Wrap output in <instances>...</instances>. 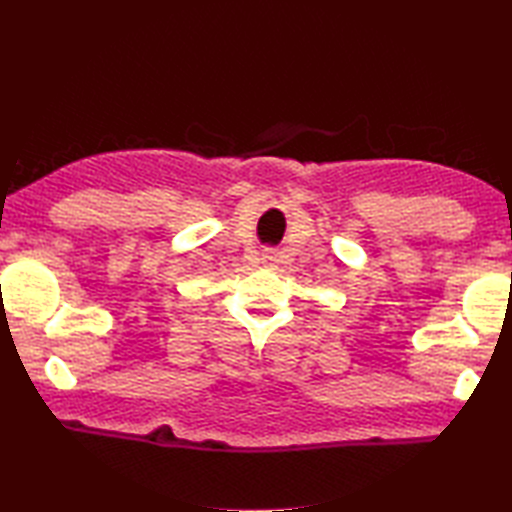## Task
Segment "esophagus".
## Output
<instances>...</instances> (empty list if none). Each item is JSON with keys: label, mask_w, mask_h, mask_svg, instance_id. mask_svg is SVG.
I'll return each mask as SVG.
<instances>
[{"label": "esophagus", "mask_w": 512, "mask_h": 512, "mask_svg": "<svg viewBox=\"0 0 512 512\" xmlns=\"http://www.w3.org/2000/svg\"><path fill=\"white\" fill-rule=\"evenodd\" d=\"M262 259H264V264H266V266H270V264H273V262H277V257H275L273 250H264Z\"/></svg>", "instance_id": "esophagus-1"}]
</instances>
